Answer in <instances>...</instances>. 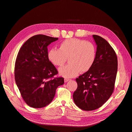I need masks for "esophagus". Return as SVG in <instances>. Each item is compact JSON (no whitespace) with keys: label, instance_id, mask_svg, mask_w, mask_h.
<instances>
[{"label":"esophagus","instance_id":"1","mask_svg":"<svg viewBox=\"0 0 132 132\" xmlns=\"http://www.w3.org/2000/svg\"><path fill=\"white\" fill-rule=\"evenodd\" d=\"M70 79H67V78H65V79H64L65 82H67V81H70Z\"/></svg>","mask_w":132,"mask_h":132}]
</instances>
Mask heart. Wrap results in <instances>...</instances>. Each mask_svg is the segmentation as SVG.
I'll use <instances>...</instances> for the list:
<instances>
[{
    "label": "heart",
    "mask_w": 132,
    "mask_h": 132,
    "mask_svg": "<svg viewBox=\"0 0 132 132\" xmlns=\"http://www.w3.org/2000/svg\"><path fill=\"white\" fill-rule=\"evenodd\" d=\"M96 57V48L90 42L72 38L62 41L59 48H51L47 58L54 65L61 67L68 58L70 64L60 68V74L65 78H72L86 73L93 67Z\"/></svg>",
    "instance_id": "obj_1"
}]
</instances>
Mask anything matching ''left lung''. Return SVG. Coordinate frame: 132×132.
Returning a JSON list of instances; mask_svg holds the SVG:
<instances>
[{"instance_id": "left-lung-1", "label": "left lung", "mask_w": 132, "mask_h": 132, "mask_svg": "<svg viewBox=\"0 0 132 132\" xmlns=\"http://www.w3.org/2000/svg\"><path fill=\"white\" fill-rule=\"evenodd\" d=\"M97 45L96 57L90 70L77 78L74 103L79 108L92 111L102 106L112 95L118 70L116 52L104 38L93 35Z\"/></svg>"}]
</instances>
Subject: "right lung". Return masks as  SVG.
<instances>
[{
    "label": "right lung",
    "instance_id": "right-lung-1",
    "mask_svg": "<svg viewBox=\"0 0 132 132\" xmlns=\"http://www.w3.org/2000/svg\"><path fill=\"white\" fill-rule=\"evenodd\" d=\"M44 35H36L28 39L20 48L15 63L16 84L27 105L44 108L53 100L57 87L64 84L47 58V46L58 40Z\"/></svg>",
    "mask_w": 132,
    "mask_h": 132
}]
</instances>
